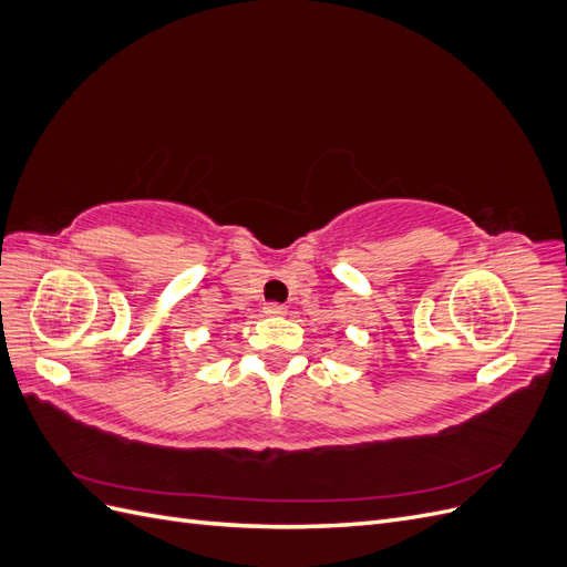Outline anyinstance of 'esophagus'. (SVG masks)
Returning <instances> with one entry per match:
<instances>
[{
    "mask_svg": "<svg viewBox=\"0 0 567 567\" xmlns=\"http://www.w3.org/2000/svg\"><path fill=\"white\" fill-rule=\"evenodd\" d=\"M262 312L267 317H284L286 315V305H281V302H265Z\"/></svg>",
    "mask_w": 567,
    "mask_h": 567,
    "instance_id": "esophagus-1",
    "label": "esophagus"
}]
</instances>
